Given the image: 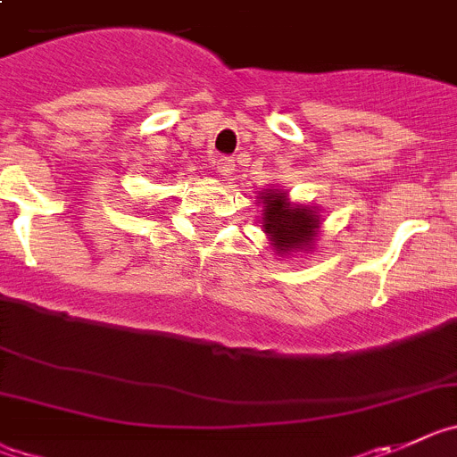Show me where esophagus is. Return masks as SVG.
<instances>
[{
  "label": "esophagus",
  "instance_id": "esophagus-1",
  "mask_svg": "<svg viewBox=\"0 0 457 457\" xmlns=\"http://www.w3.org/2000/svg\"><path fill=\"white\" fill-rule=\"evenodd\" d=\"M216 169H219L220 176L229 178L234 173V160H229V157H220V160L216 162Z\"/></svg>",
  "mask_w": 457,
  "mask_h": 457
}]
</instances>
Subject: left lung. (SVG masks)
Instances as JSON below:
<instances>
[{
    "instance_id": "8db88e82",
    "label": "left lung",
    "mask_w": 457,
    "mask_h": 457,
    "mask_svg": "<svg viewBox=\"0 0 457 457\" xmlns=\"http://www.w3.org/2000/svg\"><path fill=\"white\" fill-rule=\"evenodd\" d=\"M263 204L262 229L270 238L277 254H293L295 250H311L320 229L318 209L309 204H293L287 191L266 189L259 194Z\"/></svg>"
}]
</instances>
